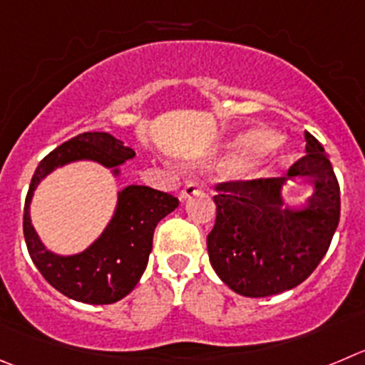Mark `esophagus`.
<instances>
[{
  "label": "esophagus",
  "mask_w": 365,
  "mask_h": 365,
  "mask_svg": "<svg viewBox=\"0 0 365 365\" xmlns=\"http://www.w3.org/2000/svg\"><path fill=\"white\" fill-rule=\"evenodd\" d=\"M200 192V183L198 182H187L185 187L182 189V194H180V200H187L194 194Z\"/></svg>",
  "instance_id": "esophagus-1"
}]
</instances>
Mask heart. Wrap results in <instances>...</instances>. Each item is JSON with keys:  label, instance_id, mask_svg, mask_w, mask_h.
Segmentation results:
<instances>
[{"label": "heart", "instance_id": "heart-1", "mask_svg": "<svg viewBox=\"0 0 365 365\" xmlns=\"http://www.w3.org/2000/svg\"><path fill=\"white\" fill-rule=\"evenodd\" d=\"M279 142H281V135H277V133L263 128L248 129V131L236 136V140L229 145L227 160L232 165H247V163L259 160L261 156L277 148ZM292 162H294V151L290 148H281L275 155L274 162H272V169L284 171L292 165Z\"/></svg>", "mask_w": 365, "mask_h": 365}]
</instances>
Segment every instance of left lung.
<instances>
[{"label": "left lung", "mask_w": 365, "mask_h": 365, "mask_svg": "<svg viewBox=\"0 0 365 365\" xmlns=\"http://www.w3.org/2000/svg\"><path fill=\"white\" fill-rule=\"evenodd\" d=\"M306 156L281 178L217 187L216 223L207 236L217 277L245 297H270L312 275L339 227L340 189L331 162L315 136L304 133ZM288 179L309 182L304 202L288 204Z\"/></svg>", "instance_id": "8db88e82"}]
</instances>
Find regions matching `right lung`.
<instances>
[{
  "mask_svg": "<svg viewBox=\"0 0 365 365\" xmlns=\"http://www.w3.org/2000/svg\"><path fill=\"white\" fill-rule=\"evenodd\" d=\"M135 151L104 131L73 136L53 149L37 165L30 182L23 216L26 248L37 270L66 297L86 304H113L124 299L140 281L153 234L160 220L178 207V198L145 185H128L117 192V205L110 223L88 248L77 254H57L46 248L30 217L34 192L57 167L73 162H95L120 176V165L135 158Z\"/></svg>",
  "mask_w": 365,
  "mask_h": 365,
  "instance_id": "right-lung-1",
  "label": "right lung"
}]
</instances>
